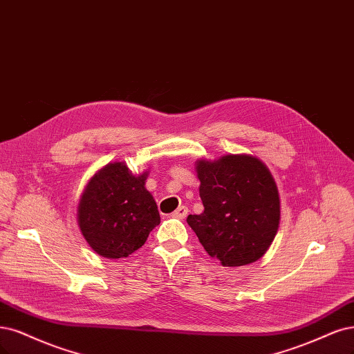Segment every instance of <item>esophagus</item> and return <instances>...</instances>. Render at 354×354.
I'll use <instances>...</instances> for the list:
<instances>
[{
	"mask_svg": "<svg viewBox=\"0 0 354 354\" xmlns=\"http://www.w3.org/2000/svg\"><path fill=\"white\" fill-rule=\"evenodd\" d=\"M187 212H189L187 206L181 205V206H178V208H177V209L173 212V216H174V218H178V219H183V218H186Z\"/></svg>",
	"mask_w": 354,
	"mask_h": 354,
	"instance_id": "obj_1",
	"label": "esophagus"
}]
</instances>
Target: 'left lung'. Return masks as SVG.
Returning <instances> with one entry per match:
<instances>
[{
  "label": "left lung",
  "instance_id": "obj_1",
  "mask_svg": "<svg viewBox=\"0 0 354 354\" xmlns=\"http://www.w3.org/2000/svg\"><path fill=\"white\" fill-rule=\"evenodd\" d=\"M203 212L187 224L203 249L223 266L253 263L274 241L281 206L275 178L259 158L246 153L198 160Z\"/></svg>",
  "mask_w": 354,
  "mask_h": 354
}]
</instances>
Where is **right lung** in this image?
Here are the masks:
<instances>
[{
	"mask_svg": "<svg viewBox=\"0 0 354 354\" xmlns=\"http://www.w3.org/2000/svg\"><path fill=\"white\" fill-rule=\"evenodd\" d=\"M148 174L135 176L124 161H115L104 165L88 181L77 205V224L100 256L127 258L160 224L156 202L145 187Z\"/></svg>",
	"mask_w": 354,
	"mask_h": 354,
	"instance_id": "obj_1",
	"label": "right lung"
}]
</instances>
